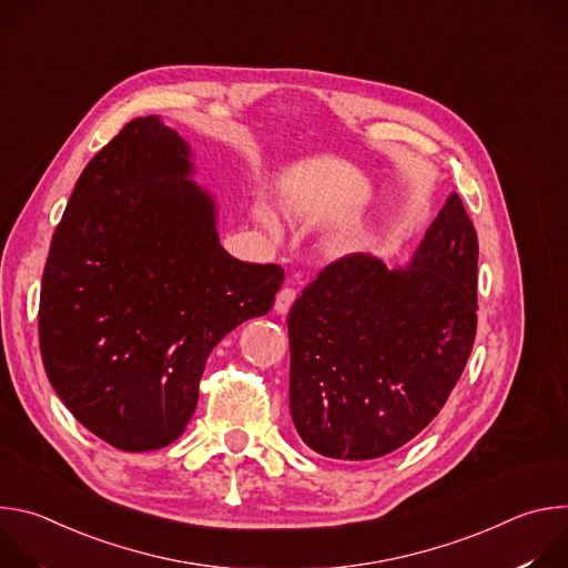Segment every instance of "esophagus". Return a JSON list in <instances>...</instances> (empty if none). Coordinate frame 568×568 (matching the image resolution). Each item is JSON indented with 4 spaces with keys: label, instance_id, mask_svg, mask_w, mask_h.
I'll return each instance as SVG.
<instances>
[{
    "label": "esophagus",
    "instance_id": "esophagus-1",
    "mask_svg": "<svg viewBox=\"0 0 568 568\" xmlns=\"http://www.w3.org/2000/svg\"><path fill=\"white\" fill-rule=\"evenodd\" d=\"M294 298H296V290H294V287H283V290H278L274 310H276L278 314H287L290 307H292V303H294Z\"/></svg>",
    "mask_w": 568,
    "mask_h": 568
}]
</instances>
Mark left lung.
<instances>
[{
    "mask_svg": "<svg viewBox=\"0 0 568 568\" xmlns=\"http://www.w3.org/2000/svg\"><path fill=\"white\" fill-rule=\"evenodd\" d=\"M476 231L449 193L404 265H328L287 316L290 412L321 456L371 460L418 436L456 386L476 335Z\"/></svg>",
    "mask_w": 568,
    "mask_h": 568,
    "instance_id": "left-lung-1",
    "label": "left lung"
}]
</instances>
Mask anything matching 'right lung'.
<instances>
[{"label":"right lung","instance_id":"1","mask_svg":"<svg viewBox=\"0 0 568 568\" xmlns=\"http://www.w3.org/2000/svg\"><path fill=\"white\" fill-rule=\"evenodd\" d=\"M191 143L132 119L78 178L40 292V353L73 418L123 452L178 440L209 353L272 310L278 265L224 252Z\"/></svg>","mask_w":568,"mask_h":568}]
</instances>
